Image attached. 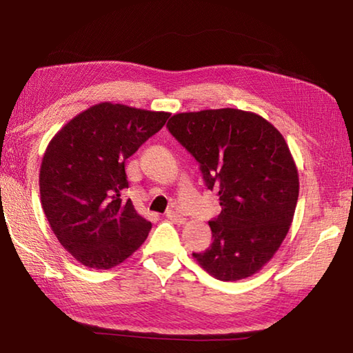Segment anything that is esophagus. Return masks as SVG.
Returning <instances> with one entry per match:
<instances>
[{
	"instance_id": "esophagus-1",
	"label": "esophagus",
	"mask_w": 353,
	"mask_h": 353,
	"mask_svg": "<svg viewBox=\"0 0 353 353\" xmlns=\"http://www.w3.org/2000/svg\"><path fill=\"white\" fill-rule=\"evenodd\" d=\"M166 218H168L170 221H174V223H177V224L185 223V218L182 216L181 213L176 212V210H168V212H166Z\"/></svg>"
}]
</instances>
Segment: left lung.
<instances>
[{
    "instance_id": "8db88e82",
    "label": "left lung",
    "mask_w": 353,
    "mask_h": 353,
    "mask_svg": "<svg viewBox=\"0 0 353 353\" xmlns=\"http://www.w3.org/2000/svg\"><path fill=\"white\" fill-rule=\"evenodd\" d=\"M198 160L223 210L208 221L213 243L193 254L223 282L254 276L288 234L299 198V174L283 135L265 118L238 109L185 112L166 124Z\"/></svg>"
}]
</instances>
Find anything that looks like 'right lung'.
I'll return each instance as SVG.
<instances>
[{
  "label": "right lung",
  "instance_id": "1",
  "mask_svg": "<svg viewBox=\"0 0 353 353\" xmlns=\"http://www.w3.org/2000/svg\"><path fill=\"white\" fill-rule=\"evenodd\" d=\"M170 118L124 104L99 103L52 137L40 166V201L59 243L93 270H110L139 249L152 224L132 201L124 163Z\"/></svg>",
  "mask_w": 353,
  "mask_h": 353
}]
</instances>
